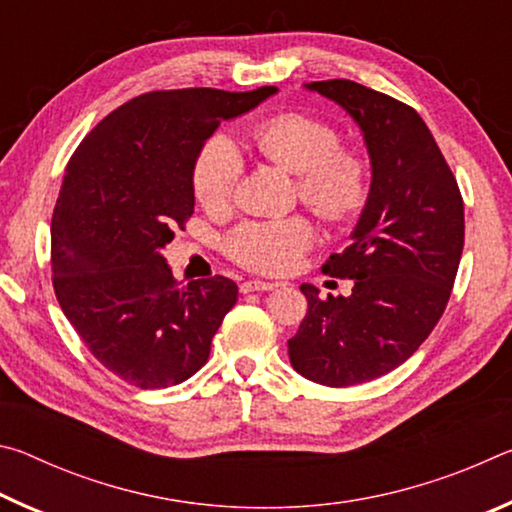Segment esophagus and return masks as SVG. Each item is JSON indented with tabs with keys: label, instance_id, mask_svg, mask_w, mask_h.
I'll use <instances>...</instances> for the list:
<instances>
[{
	"label": "esophagus",
	"instance_id": "34e87169",
	"mask_svg": "<svg viewBox=\"0 0 512 512\" xmlns=\"http://www.w3.org/2000/svg\"><path fill=\"white\" fill-rule=\"evenodd\" d=\"M277 287V282H266V280H246L241 282V293H250V291H273Z\"/></svg>",
	"mask_w": 512,
	"mask_h": 512
}]
</instances>
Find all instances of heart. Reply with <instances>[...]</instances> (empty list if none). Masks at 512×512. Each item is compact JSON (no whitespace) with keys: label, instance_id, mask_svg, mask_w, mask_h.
<instances>
[{"label":"heart","instance_id":"heart-1","mask_svg":"<svg viewBox=\"0 0 512 512\" xmlns=\"http://www.w3.org/2000/svg\"><path fill=\"white\" fill-rule=\"evenodd\" d=\"M262 158L296 176L300 201L329 221L361 207L368 192V167L357 153L341 151L339 133L307 115H277L250 133ZM244 158L228 135H212L194 164V192L203 207L225 210L235 198ZM311 228L302 219L248 221L228 237V253L239 264L264 273H282L298 262L311 244Z\"/></svg>","mask_w":512,"mask_h":512}]
</instances>
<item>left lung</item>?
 Here are the masks:
<instances>
[{
    "instance_id": "8db88e82",
    "label": "left lung",
    "mask_w": 512,
    "mask_h": 512,
    "mask_svg": "<svg viewBox=\"0 0 512 512\" xmlns=\"http://www.w3.org/2000/svg\"><path fill=\"white\" fill-rule=\"evenodd\" d=\"M302 88L348 112L370 158L350 246L323 266L350 277L352 293L320 298L314 284H302L309 309L289 339L296 372L343 388L402 366L443 316L463 253V198L413 108L345 79Z\"/></svg>"
}]
</instances>
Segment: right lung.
<instances>
[{"label": "right lung", "mask_w": 512, "mask_h": 512, "mask_svg": "<svg viewBox=\"0 0 512 512\" xmlns=\"http://www.w3.org/2000/svg\"><path fill=\"white\" fill-rule=\"evenodd\" d=\"M273 94V85L142 94L69 160L51 219L56 298L94 357L128 384H180L210 357L237 284L223 275L178 282L162 250L194 212L203 144Z\"/></svg>", "instance_id": "obj_1"}]
</instances>
